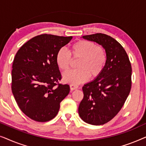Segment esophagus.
I'll list each match as a JSON object with an SVG mask.
<instances>
[{
    "instance_id": "1",
    "label": "esophagus",
    "mask_w": 146,
    "mask_h": 146,
    "mask_svg": "<svg viewBox=\"0 0 146 146\" xmlns=\"http://www.w3.org/2000/svg\"><path fill=\"white\" fill-rule=\"evenodd\" d=\"M70 91H73L74 90H76L78 88V86L72 84H71L70 85Z\"/></svg>"
}]
</instances>
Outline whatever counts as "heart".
Segmentation results:
<instances>
[{"label": "heart", "mask_w": 146, "mask_h": 146, "mask_svg": "<svg viewBox=\"0 0 146 146\" xmlns=\"http://www.w3.org/2000/svg\"><path fill=\"white\" fill-rule=\"evenodd\" d=\"M69 54L64 48L59 49L56 55V62L62 70L69 69L72 58L78 59L77 70L64 74L63 80L66 82L78 84L92 78L98 77L104 69L107 60L104 48L96 45L91 41L81 40L72 44Z\"/></svg>", "instance_id": "heart-1"}]
</instances>
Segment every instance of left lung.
<instances>
[{"instance_id": "8db88e82", "label": "left lung", "mask_w": 146, "mask_h": 146, "mask_svg": "<svg viewBox=\"0 0 146 146\" xmlns=\"http://www.w3.org/2000/svg\"><path fill=\"white\" fill-rule=\"evenodd\" d=\"M82 38L104 48L107 60L101 74L82 87L78 113L89 124L103 125L117 115L130 92L131 63L122 46L112 37L97 33Z\"/></svg>"}]
</instances>
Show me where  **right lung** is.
Returning a JSON list of instances; mask_svg holds the SVG:
<instances>
[{"instance_id": "right-lung-1", "label": "right lung", "mask_w": 146, "mask_h": 146, "mask_svg": "<svg viewBox=\"0 0 146 146\" xmlns=\"http://www.w3.org/2000/svg\"><path fill=\"white\" fill-rule=\"evenodd\" d=\"M72 38L44 34L29 40L16 54L12 92L21 111L33 120L45 122L53 119L69 94V85L58 83L62 76L56 55Z\"/></svg>"}]
</instances>
